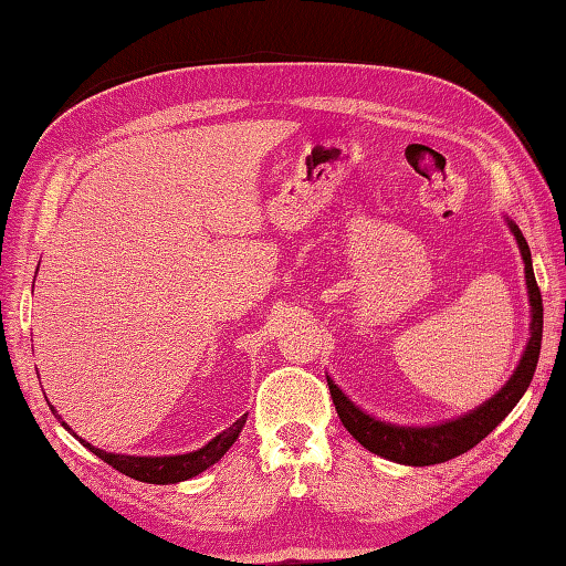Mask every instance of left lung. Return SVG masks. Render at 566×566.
Instances as JSON below:
<instances>
[{"label":"left lung","instance_id":"obj_1","mask_svg":"<svg viewBox=\"0 0 566 566\" xmlns=\"http://www.w3.org/2000/svg\"><path fill=\"white\" fill-rule=\"evenodd\" d=\"M511 231L515 240H518L521 255L525 262V282H527V294H531V306H533L531 340H527V347L518 369H515V375L509 379L506 387L494 396V399H489L484 406H479L476 411H472L464 418H457L452 423H442L432 428H401V426L381 423V420H375L365 411H359V408L328 379L335 411H338L343 426L359 444H365L369 452L387 457L391 462L411 464V467H428V464L454 460L457 454H464L467 450H472L476 442H482L489 432L513 411V406L521 401L525 389L531 387L535 367H537V357H539V345H543V296H539V286L535 282L531 248H527L518 226L511 223Z\"/></svg>","mask_w":566,"mask_h":566}]
</instances>
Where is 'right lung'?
<instances>
[{
    "mask_svg": "<svg viewBox=\"0 0 566 566\" xmlns=\"http://www.w3.org/2000/svg\"><path fill=\"white\" fill-rule=\"evenodd\" d=\"M51 411L55 413V408H51ZM245 418L248 416L238 418L231 428L223 430L221 436H216L209 444H203L201 450L189 452V454H175V457L112 454V452H104V450L92 448V444L84 442V440H80V442L90 452L97 454L99 460H104L106 464H112L114 469H118V472L130 476V479H138V482H146V484H177V482H185V479H191V476L201 474L203 469L211 467L213 462H219L221 457L226 454V450L235 442L238 432L243 430ZM63 426L67 428V423H63ZM72 436H75V432H72Z\"/></svg>",
    "mask_w": 566,
    "mask_h": 566,
    "instance_id": "1",
    "label": "right lung"
}]
</instances>
